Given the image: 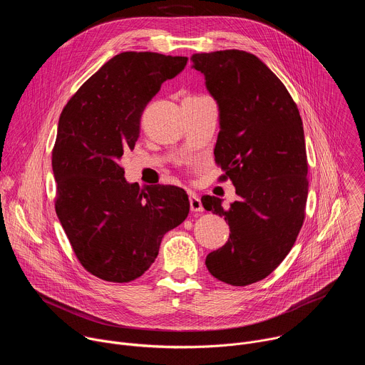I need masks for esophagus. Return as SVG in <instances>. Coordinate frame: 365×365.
I'll return each instance as SVG.
<instances>
[{"instance_id":"34e87169","label":"esophagus","mask_w":365,"mask_h":365,"mask_svg":"<svg viewBox=\"0 0 365 365\" xmlns=\"http://www.w3.org/2000/svg\"><path fill=\"white\" fill-rule=\"evenodd\" d=\"M189 203H190V211H192V212H202V211H203L202 202H200V199H199L196 195H190Z\"/></svg>"}]
</instances>
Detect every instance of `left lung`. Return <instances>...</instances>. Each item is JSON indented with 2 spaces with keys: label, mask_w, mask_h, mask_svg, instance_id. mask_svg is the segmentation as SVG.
<instances>
[{
  "label": "left lung",
  "mask_w": 365,
  "mask_h": 365,
  "mask_svg": "<svg viewBox=\"0 0 365 365\" xmlns=\"http://www.w3.org/2000/svg\"><path fill=\"white\" fill-rule=\"evenodd\" d=\"M192 68L217 101L215 162L235 186L228 210L202 196L206 211L230 225L225 245L206 255L218 280L247 286L267 277L289 254L304 218L307 160L296 103L264 62L244 50L196 53Z\"/></svg>",
  "instance_id": "obj_1"
}]
</instances>
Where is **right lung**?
<instances>
[{
  "label": "right lung",
  "instance_id": "add662e5",
  "mask_svg": "<svg viewBox=\"0 0 365 365\" xmlns=\"http://www.w3.org/2000/svg\"><path fill=\"white\" fill-rule=\"evenodd\" d=\"M187 63L183 56L124 51L93 73L63 108L51 153L56 214L81 262L114 283L140 277L163 235L189 214L183 189L128 183L120 165L133 150L151 98Z\"/></svg>",
  "mask_w": 365,
  "mask_h": 365
}]
</instances>
